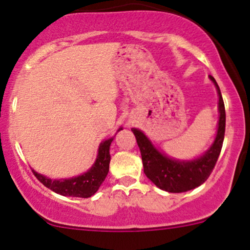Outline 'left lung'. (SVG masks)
Here are the masks:
<instances>
[{"mask_svg":"<svg viewBox=\"0 0 250 250\" xmlns=\"http://www.w3.org/2000/svg\"><path fill=\"white\" fill-rule=\"evenodd\" d=\"M210 79L215 83L219 96L218 130L212 146L199 159L193 161H179L167 158L153 147L142 131L135 128L131 129L141 152L145 174L161 190L179 193L198 188L203 183L207 182L212 169L215 168L223 146L224 133H226V108L218 84L216 83L213 77L210 76Z\"/></svg>","mask_w":250,"mask_h":250,"instance_id":"1","label":"left lung"}]
</instances>
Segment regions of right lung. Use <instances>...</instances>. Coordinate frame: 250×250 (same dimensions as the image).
Returning <instances> with one entry per match:
<instances>
[{
    "label": "right lung",
    "instance_id": "1",
    "mask_svg": "<svg viewBox=\"0 0 250 250\" xmlns=\"http://www.w3.org/2000/svg\"><path fill=\"white\" fill-rule=\"evenodd\" d=\"M121 129L122 128H120L119 130ZM112 140H114V138L105 140V141L101 144L95 165L86 173L71 178V179L62 180H52L34 171H33V173L37 177V179L40 183H42L46 188H48L49 190L56 192V193L62 194V196L79 197V198L91 197L100 188L101 184L104 182L109 172V164H110L109 148H110Z\"/></svg>",
    "mask_w": 250,
    "mask_h": 250
}]
</instances>
